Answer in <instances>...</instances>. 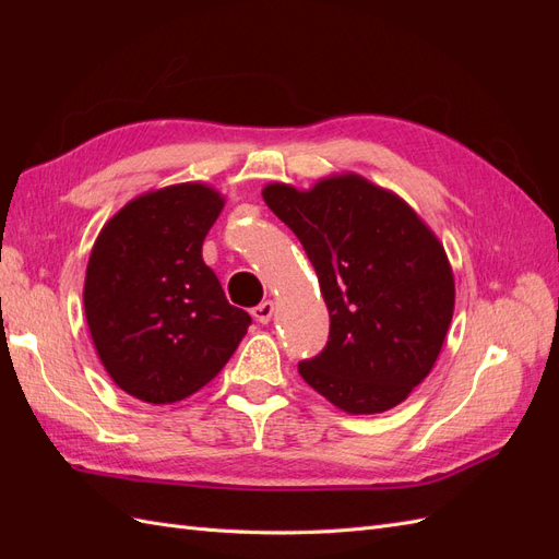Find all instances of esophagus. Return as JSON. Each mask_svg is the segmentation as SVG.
I'll return each instance as SVG.
<instances>
[{
    "mask_svg": "<svg viewBox=\"0 0 559 559\" xmlns=\"http://www.w3.org/2000/svg\"><path fill=\"white\" fill-rule=\"evenodd\" d=\"M273 312H275V302L273 300H263L261 306H257V308L251 310L253 319H257L259 324H267V321L273 319Z\"/></svg>",
    "mask_w": 559,
    "mask_h": 559,
    "instance_id": "34e87169",
    "label": "esophagus"
}]
</instances>
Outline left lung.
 <instances>
[{"instance_id":"left-lung-1","label":"left lung","mask_w":559,"mask_h":559,"mask_svg":"<svg viewBox=\"0 0 559 559\" xmlns=\"http://www.w3.org/2000/svg\"><path fill=\"white\" fill-rule=\"evenodd\" d=\"M263 200L306 249L331 317L329 343L298 364L300 378L349 415L394 408L431 373L450 329L443 242L408 202L357 173L306 191L273 181Z\"/></svg>"}]
</instances>
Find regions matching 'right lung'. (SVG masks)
Instances as JSON below:
<instances>
[{
  "label": "right lung",
  "mask_w": 559,
  "mask_h": 559,
  "mask_svg": "<svg viewBox=\"0 0 559 559\" xmlns=\"http://www.w3.org/2000/svg\"><path fill=\"white\" fill-rule=\"evenodd\" d=\"M224 205L210 183L163 186L126 202L93 245L83 282L93 345L109 378L144 403L195 394L251 324L202 261Z\"/></svg>",
  "instance_id": "right-lung-1"
}]
</instances>
